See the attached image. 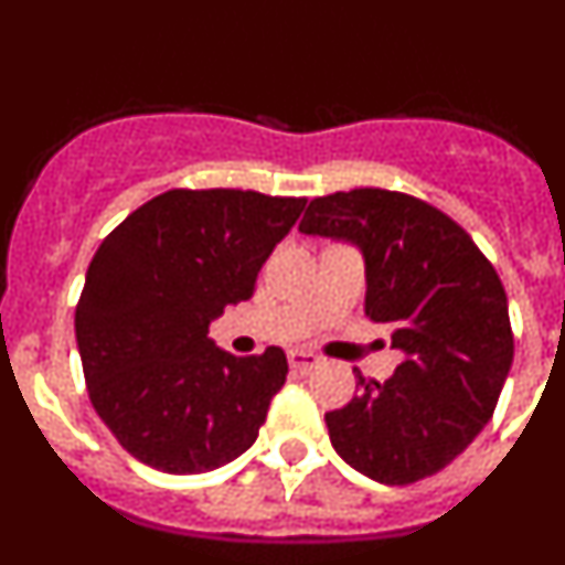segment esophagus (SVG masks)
Instances as JSON below:
<instances>
[{
  "mask_svg": "<svg viewBox=\"0 0 565 565\" xmlns=\"http://www.w3.org/2000/svg\"><path fill=\"white\" fill-rule=\"evenodd\" d=\"M288 364H291L297 373H308L317 367L319 356H313V353H308V351H291L288 353Z\"/></svg>",
  "mask_w": 565,
  "mask_h": 565,
  "instance_id": "obj_1",
  "label": "esophagus"
}]
</instances>
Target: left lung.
<instances>
[{
  "mask_svg": "<svg viewBox=\"0 0 565 565\" xmlns=\"http://www.w3.org/2000/svg\"><path fill=\"white\" fill-rule=\"evenodd\" d=\"M299 232L362 252L364 313L404 353L391 379L359 373V396L326 413L333 450L391 487L436 476L492 418L512 367L495 268L447 214L387 189L313 198Z\"/></svg>",
  "mask_w": 565,
  "mask_h": 565,
  "instance_id": "1",
  "label": "left lung"
}]
</instances>
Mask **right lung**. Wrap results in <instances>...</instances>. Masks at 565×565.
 Returning <instances> with one entry per match:
<instances>
[{"mask_svg":"<svg viewBox=\"0 0 565 565\" xmlns=\"http://www.w3.org/2000/svg\"><path fill=\"white\" fill-rule=\"evenodd\" d=\"M306 198L172 189L104 237L76 306L89 402L124 450L172 476H198L257 441L286 384L279 348L234 356L209 339L254 282Z\"/></svg>","mask_w":565,"mask_h":565,"instance_id":"add662e5","label":"right lung"}]
</instances>
